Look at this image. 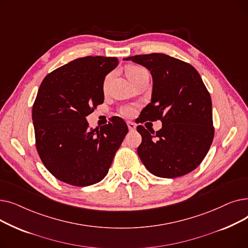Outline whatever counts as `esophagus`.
<instances>
[{
    "label": "esophagus",
    "instance_id": "esophagus-1",
    "mask_svg": "<svg viewBox=\"0 0 248 248\" xmlns=\"http://www.w3.org/2000/svg\"><path fill=\"white\" fill-rule=\"evenodd\" d=\"M126 124H127V127H128V129L131 132H134V131H136V128H137V125L133 123V122H127L126 123Z\"/></svg>",
    "mask_w": 248,
    "mask_h": 248
}]
</instances>
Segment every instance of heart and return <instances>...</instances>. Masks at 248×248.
I'll use <instances>...</instances> for the list:
<instances>
[{"instance_id":"1","label":"heart","mask_w":248,"mask_h":248,"mask_svg":"<svg viewBox=\"0 0 248 248\" xmlns=\"http://www.w3.org/2000/svg\"><path fill=\"white\" fill-rule=\"evenodd\" d=\"M147 72V70L145 68H142L140 66H138V65H129L128 67H126L125 69V73L127 75V77L129 78V80H133L135 77L139 76L140 74ZM109 77L110 75H108L106 77V79H104V88H106L108 81L109 80ZM136 111V108L135 106H124L120 108V112L121 114H123L124 116H132Z\"/></svg>"}]
</instances>
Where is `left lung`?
Returning a JSON list of instances; mask_svg holds the SVG:
<instances>
[{
  "instance_id": "left-lung-1",
  "label": "left lung",
  "mask_w": 248,
  "mask_h": 248,
  "mask_svg": "<svg viewBox=\"0 0 248 248\" xmlns=\"http://www.w3.org/2000/svg\"><path fill=\"white\" fill-rule=\"evenodd\" d=\"M148 68L153 77L152 100L139 123L162 122L150 133L144 125L138 155L148 170L161 178H177L195 170L209 151L214 138L209 91L191 64L163 53L127 57ZM154 136H153L152 135Z\"/></svg>"
}]
</instances>
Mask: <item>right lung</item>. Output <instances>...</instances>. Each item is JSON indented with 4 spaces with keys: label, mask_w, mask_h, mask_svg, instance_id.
I'll return each instance as SVG.
<instances>
[{
    "label": "right lung",
    "mask_w": 248,
    "mask_h": 248,
    "mask_svg": "<svg viewBox=\"0 0 248 248\" xmlns=\"http://www.w3.org/2000/svg\"><path fill=\"white\" fill-rule=\"evenodd\" d=\"M117 64L116 57L77 58L46 75L39 87L32 109L36 149L47 170L64 183L100 182L128 132L119 116L94 129L85 119L103 102L104 77Z\"/></svg>",
    "instance_id": "right-lung-1"
}]
</instances>
